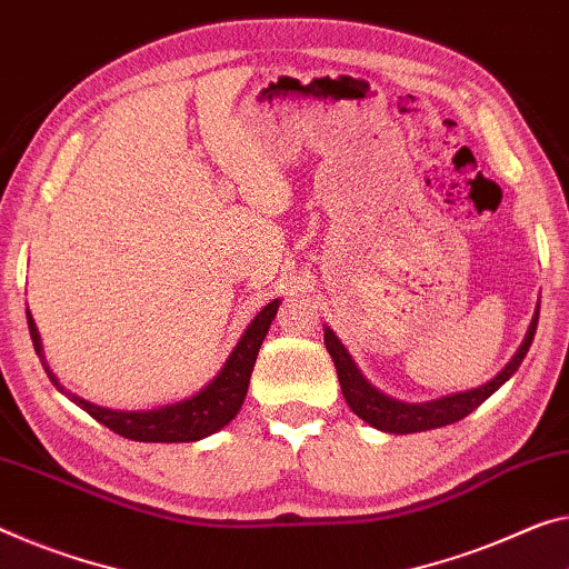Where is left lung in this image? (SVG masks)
Masks as SVG:
<instances>
[{
	"mask_svg": "<svg viewBox=\"0 0 569 569\" xmlns=\"http://www.w3.org/2000/svg\"><path fill=\"white\" fill-rule=\"evenodd\" d=\"M537 322H539V305L535 310V318L529 322L527 336H523L521 346L517 348V353H513L511 361L506 363L491 381H486L483 387L456 391V395L430 399V401H417V405L415 401H399L371 387L369 379L358 371L351 353L346 351V346L340 343L333 330L328 326L322 330H326V348L336 363L340 391H343V397L348 401V407L353 409V415L361 417L363 422H369L381 432L409 435V432H427V430H435V427L458 422V419L468 417L473 409L483 405L493 391L501 389L503 383L517 373L523 356H527L531 340H535V333H537Z\"/></svg>",
	"mask_w": 569,
	"mask_h": 569,
	"instance_id": "left-lung-1",
	"label": "left lung"
}]
</instances>
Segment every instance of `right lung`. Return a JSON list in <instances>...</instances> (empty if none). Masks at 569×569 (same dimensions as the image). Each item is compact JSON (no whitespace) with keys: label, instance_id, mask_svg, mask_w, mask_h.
Instances as JSON below:
<instances>
[{"label":"right lung","instance_id":"1","mask_svg":"<svg viewBox=\"0 0 569 569\" xmlns=\"http://www.w3.org/2000/svg\"><path fill=\"white\" fill-rule=\"evenodd\" d=\"M277 308H279V300H272L267 308H261L257 312V318L249 322L247 330H243L239 338V343L233 346V351L229 353V358H226L221 371H218L203 389L196 391L193 397L172 401V405L154 407V409H132V412H127V409L99 407L93 405V401H86L60 387L58 376L50 371V366L46 361L42 340L30 310H28V326H30L32 346L34 351H38L42 366H46L48 379L56 383L58 391H63L68 399L76 401L81 409H86L96 422L107 425L109 430L137 442H196L218 430H223V427L239 415L243 399H247L249 379H251V371H254L259 348L264 343L269 326H272L277 315Z\"/></svg>","mask_w":569,"mask_h":569}]
</instances>
